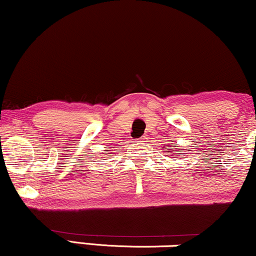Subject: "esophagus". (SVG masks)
<instances>
[{"label": "esophagus", "mask_w": 256, "mask_h": 256, "mask_svg": "<svg viewBox=\"0 0 256 256\" xmlns=\"http://www.w3.org/2000/svg\"><path fill=\"white\" fill-rule=\"evenodd\" d=\"M147 140H148L147 136H142L141 138H138V142H147Z\"/></svg>", "instance_id": "esophagus-1"}]
</instances>
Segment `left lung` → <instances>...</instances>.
<instances>
[{"label": "left lung", "instance_id": "8db88e82", "mask_svg": "<svg viewBox=\"0 0 256 256\" xmlns=\"http://www.w3.org/2000/svg\"><path fill=\"white\" fill-rule=\"evenodd\" d=\"M174 146H175V144H174Z\"/></svg>", "mask_w": 256, "mask_h": 256}]
</instances>
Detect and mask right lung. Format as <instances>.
<instances>
[{
    "label": "right lung",
    "instance_id": "add662e5",
    "mask_svg": "<svg viewBox=\"0 0 256 256\" xmlns=\"http://www.w3.org/2000/svg\"><path fill=\"white\" fill-rule=\"evenodd\" d=\"M104 154H107V152H104Z\"/></svg>",
    "mask_w": 256,
    "mask_h": 256
}]
</instances>
